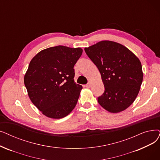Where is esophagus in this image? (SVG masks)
<instances>
[{
  "label": "esophagus",
  "mask_w": 160,
  "mask_h": 160,
  "mask_svg": "<svg viewBox=\"0 0 160 160\" xmlns=\"http://www.w3.org/2000/svg\"><path fill=\"white\" fill-rule=\"evenodd\" d=\"M90 86H91V83H90V82L88 83V84L86 85V87H87V88H89Z\"/></svg>",
  "instance_id": "34e87169"
}]
</instances>
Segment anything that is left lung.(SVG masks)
<instances>
[{"label":"left lung","instance_id":"1","mask_svg":"<svg viewBox=\"0 0 160 160\" xmlns=\"http://www.w3.org/2000/svg\"><path fill=\"white\" fill-rule=\"evenodd\" d=\"M98 68L105 92L99 105L112 113L122 112L134 102L143 79L141 61L124 46L103 40L84 49Z\"/></svg>","mask_w":160,"mask_h":160}]
</instances>
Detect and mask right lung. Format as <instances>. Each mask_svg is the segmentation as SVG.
<instances>
[{
	"instance_id": "right-lung-1",
	"label": "right lung",
	"mask_w": 160,
	"mask_h": 160,
	"mask_svg": "<svg viewBox=\"0 0 160 160\" xmlns=\"http://www.w3.org/2000/svg\"><path fill=\"white\" fill-rule=\"evenodd\" d=\"M80 48H48L31 61L24 84L31 101L44 115L60 119L70 114L82 86L74 82V66L82 54Z\"/></svg>"
}]
</instances>
